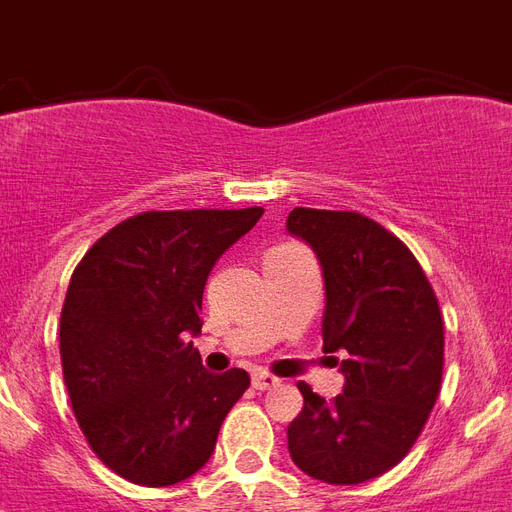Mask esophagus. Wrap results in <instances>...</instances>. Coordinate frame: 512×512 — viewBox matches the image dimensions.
Instances as JSON below:
<instances>
[{
  "instance_id": "34e87169",
  "label": "esophagus",
  "mask_w": 512,
  "mask_h": 512,
  "mask_svg": "<svg viewBox=\"0 0 512 512\" xmlns=\"http://www.w3.org/2000/svg\"><path fill=\"white\" fill-rule=\"evenodd\" d=\"M252 385H255V390H271L279 385V377H273V374L257 369V372L252 374Z\"/></svg>"
}]
</instances>
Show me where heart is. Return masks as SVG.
Here are the masks:
<instances>
[{"label": "heart", "mask_w": 512, "mask_h": 512, "mask_svg": "<svg viewBox=\"0 0 512 512\" xmlns=\"http://www.w3.org/2000/svg\"><path fill=\"white\" fill-rule=\"evenodd\" d=\"M284 247H289V244H284Z\"/></svg>", "instance_id": "b5f03b06"}]
</instances>
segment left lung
Returning <instances> with one entry per match:
<instances>
[{"instance_id": "1", "label": "left lung", "mask_w": 512, "mask_h": 512, "mask_svg": "<svg viewBox=\"0 0 512 512\" xmlns=\"http://www.w3.org/2000/svg\"><path fill=\"white\" fill-rule=\"evenodd\" d=\"M287 231L308 241L327 289L324 350H345V388L324 401L305 382L287 428L297 468L324 484H364L404 460L444 374V319L404 241L358 212L295 207Z\"/></svg>"}]
</instances>
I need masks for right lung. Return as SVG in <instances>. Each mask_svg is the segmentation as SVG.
<instances>
[{"label":"right lung","instance_id":"right-lung-1","mask_svg":"<svg viewBox=\"0 0 512 512\" xmlns=\"http://www.w3.org/2000/svg\"><path fill=\"white\" fill-rule=\"evenodd\" d=\"M263 215L247 209L140 212L100 236L76 265L60 313V361L87 444L140 486L191 478L215 452L249 374H209L201 332L212 265Z\"/></svg>","mask_w":512,"mask_h":512}]
</instances>
